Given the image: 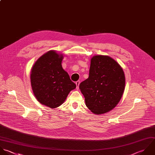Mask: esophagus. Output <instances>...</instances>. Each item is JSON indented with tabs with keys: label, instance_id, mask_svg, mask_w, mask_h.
<instances>
[{
	"label": "esophagus",
	"instance_id": "1",
	"mask_svg": "<svg viewBox=\"0 0 155 155\" xmlns=\"http://www.w3.org/2000/svg\"><path fill=\"white\" fill-rule=\"evenodd\" d=\"M80 81H77V82H76V86H77V89H78V88H79V85H80Z\"/></svg>",
	"mask_w": 155,
	"mask_h": 155
}]
</instances>
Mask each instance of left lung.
I'll return each mask as SVG.
<instances>
[{
	"label": "left lung",
	"instance_id": "1",
	"mask_svg": "<svg viewBox=\"0 0 155 155\" xmlns=\"http://www.w3.org/2000/svg\"><path fill=\"white\" fill-rule=\"evenodd\" d=\"M125 75L121 66L107 55L93 56L88 78L80 84L87 107L94 114H103L120 102L125 87Z\"/></svg>",
	"mask_w": 155,
	"mask_h": 155
}]
</instances>
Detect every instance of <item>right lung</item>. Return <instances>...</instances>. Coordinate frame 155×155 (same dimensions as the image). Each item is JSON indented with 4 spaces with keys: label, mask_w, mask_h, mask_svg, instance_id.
Here are the masks:
<instances>
[{
    "label": "right lung",
    "mask_w": 155,
    "mask_h": 155,
    "mask_svg": "<svg viewBox=\"0 0 155 155\" xmlns=\"http://www.w3.org/2000/svg\"><path fill=\"white\" fill-rule=\"evenodd\" d=\"M63 55L51 50L42 55L32 67L30 80L33 94L42 105L54 109L66 100L75 89L61 65Z\"/></svg>",
    "instance_id": "add662e5"
}]
</instances>
